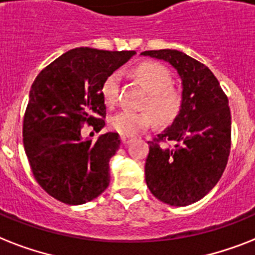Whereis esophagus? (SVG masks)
<instances>
[{"label": "esophagus", "mask_w": 255, "mask_h": 255, "mask_svg": "<svg viewBox=\"0 0 255 255\" xmlns=\"http://www.w3.org/2000/svg\"><path fill=\"white\" fill-rule=\"evenodd\" d=\"M121 138H122V142H123V145H128V144H129L134 137L133 136H124V134H122Z\"/></svg>", "instance_id": "esophagus-1"}]
</instances>
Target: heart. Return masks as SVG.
I'll list each match as a JSON object with an SVG mask.
<instances>
[{
    "label": "heart",
    "instance_id": "obj_1",
    "mask_svg": "<svg viewBox=\"0 0 255 255\" xmlns=\"http://www.w3.org/2000/svg\"><path fill=\"white\" fill-rule=\"evenodd\" d=\"M134 74L149 90L144 107L152 111L123 110L110 118L111 129L124 136H133L148 129L153 123V115L160 123H169L177 117L182 103L181 94L170 86L173 76L165 65L146 61L134 68ZM121 81V72H114L103 82L102 95L109 106H114L119 99Z\"/></svg>",
    "mask_w": 255,
    "mask_h": 255
}]
</instances>
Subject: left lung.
Listing matches in <instances>:
<instances>
[{"label": "left lung", "mask_w": 255, "mask_h": 255, "mask_svg": "<svg viewBox=\"0 0 255 255\" xmlns=\"http://www.w3.org/2000/svg\"><path fill=\"white\" fill-rule=\"evenodd\" d=\"M165 60L182 80L181 110L170 127L149 144L145 181L161 202L183 207L216 186L231 153V109L214 73L177 49L144 51Z\"/></svg>", "instance_id": "obj_1"}]
</instances>
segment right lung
<instances>
[{"label":"right lung","instance_id":"right-lung-1","mask_svg":"<svg viewBox=\"0 0 255 255\" xmlns=\"http://www.w3.org/2000/svg\"><path fill=\"white\" fill-rule=\"evenodd\" d=\"M134 53L74 48L35 78L23 118L24 152L36 182L55 199L78 206L109 186V162L121 137L107 132L93 142L82 140L81 129L105 127L103 82Z\"/></svg>","mask_w":255,"mask_h":255}]
</instances>
